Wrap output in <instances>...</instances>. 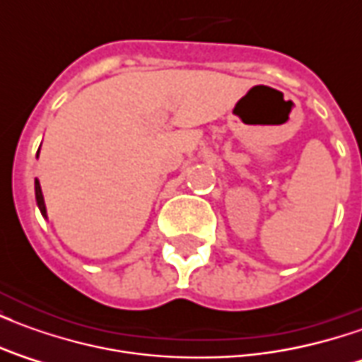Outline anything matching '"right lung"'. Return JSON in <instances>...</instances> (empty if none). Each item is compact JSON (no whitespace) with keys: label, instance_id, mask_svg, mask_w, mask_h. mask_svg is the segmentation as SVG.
I'll return each mask as SVG.
<instances>
[{"label":"right lung","instance_id":"1","mask_svg":"<svg viewBox=\"0 0 362 362\" xmlns=\"http://www.w3.org/2000/svg\"><path fill=\"white\" fill-rule=\"evenodd\" d=\"M35 194H36V204H38V209H40V213H42L44 217H46V205H44L42 188H40V182L38 180H35Z\"/></svg>","mask_w":362,"mask_h":362}]
</instances>
